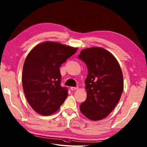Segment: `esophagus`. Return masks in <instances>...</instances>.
<instances>
[{"label":"esophagus","mask_w":147,"mask_h":147,"mask_svg":"<svg viewBox=\"0 0 147 147\" xmlns=\"http://www.w3.org/2000/svg\"><path fill=\"white\" fill-rule=\"evenodd\" d=\"M77 89H78V87H70V90L72 91L76 90H77Z\"/></svg>","instance_id":"esophagus-1"}]
</instances>
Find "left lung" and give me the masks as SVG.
Segmentation results:
<instances>
[{"mask_svg":"<svg viewBox=\"0 0 147 147\" xmlns=\"http://www.w3.org/2000/svg\"><path fill=\"white\" fill-rule=\"evenodd\" d=\"M78 57L88 69L85 81L87 95L80 111L88 119L102 120L114 109L123 92L121 68L112 53L101 47L84 49Z\"/></svg>","mask_w":147,"mask_h":147,"instance_id":"1","label":"left lung"}]
</instances>
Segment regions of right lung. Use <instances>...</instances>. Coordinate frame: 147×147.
I'll return each mask as SVG.
<instances>
[{"instance_id": "add662e5", "label": "right lung", "mask_w": 147, "mask_h": 147, "mask_svg": "<svg viewBox=\"0 0 147 147\" xmlns=\"http://www.w3.org/2000/svg\"><path fill=\"white\" fill-rule=\"evenodd\" d=\"M77 48L45 42L32 50L25 60L22 86L27 100L42 115L55 112L65 100L68 88L62 87L60 67Z\"/></svg>"}]
</instances>
